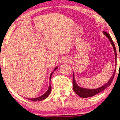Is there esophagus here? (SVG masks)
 <instances>
[{
	"label": "esophagus",
	"mask_w": 120,
	"mask_h": 120,
	"mask_svg": "<svg viewBox=\"0 0 120 120\" xmlns=\"http://www.w3.org/2000/svg\"><path fill=\"white\" fill-rule=\"evenodd\" d=\"M69 61V60L66 57H64V58H63L60 60V63H67Z\"/></svg>",
	"instance_id": "obj_1"
}]
</instances>
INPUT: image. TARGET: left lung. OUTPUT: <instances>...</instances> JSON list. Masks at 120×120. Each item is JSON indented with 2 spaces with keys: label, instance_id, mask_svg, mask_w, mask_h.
Returning <instances> with one entry per match:
<instances>
[{
  "label": "left lung",
  "instance_id": "left-lung-1",
  "mask_svg": "<svg viewBox=\"0 0 120 120\" xmlns=\"http://www.w3.org/2000/svg\"><path fill=\"white\" fill-rule=\"evenodd\" d=\"M103 33L104 34V35L106 36L109 39L110 42L111 44V45L112 46L113 49H114V51L115 52V60H116V57H117V54H116V47L115 46V44L113 42V41L111 39L110 35H109L108 33H106L104 31H103ZM116 72V68L115 69L114 73L112 74V76L111 77L110 79L109 80V81L107 83H106L105 84H104L103 86L98 87L97 88H94V89H88V88H85L83 87H81L79 86L78 84L76 82V81L75 80V76H74V73L73 72V90L79 96H80V97L82 98H87V97H91L97 94L101 93V92L108 87L110 85H111V82H112L113 79L114 78L115 74Z\"/></svg>",
  "mask_w": 120,
  "mask_h": 120
}]
</instances>
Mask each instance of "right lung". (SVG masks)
Here are the masks:
<instances>
[{
  "instance_id": "obj_1",
  "label": "right lung",
  "mask_w": 120,
  "mask_h": 120,
  "mask_svg": "<svg viewBox=\"0 0 120 120\" xmlns=\"http://www.w3.org/2000/svg\"><path fill=\"white\" fill-rule=\"evenodd\" d=\"M57 68H58V67H56V68L54 69L53 72H52L51 74V75L50 76V81H51L52 75V74H53V73H54V71H55ZM51 85L50 83V85H49L47 91L46 92L44 93V94H42V96L39 97L35 98H27V99L29 100H31V101H42V100L46 99V98L47 97L49 96V94L51 93Z\"/></svg>"
}]
</instances>
